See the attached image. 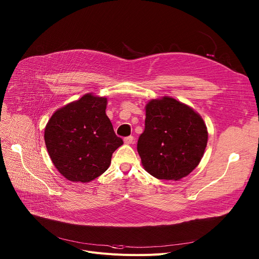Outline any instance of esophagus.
<instances>
[{"mask_svg": "<svg viewBox=\"0 0 259 259\" xmlns=\"http://www.w3.org/2000/svg\"><path fill=\"white\" fill-rule=\"evenodd\" d=\"M133 141H134V138H133V137H127V138L124 139V143H125L126 145H131V144H133Z\"/></svg>", "mask_w": 259, "mask_h": 259, "instance_id": "34e87169", "label": "esophagus"}]
</instances>
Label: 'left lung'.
Returning <instances> with one entry per match:
<instances>
[{
	"label": "left lung",
	"mask_w": 259,
	"mask_h": 259,
	"mask_svg": "<svg viewBox=\"0 0 259 259\" xmlns=\"http://www.w3.org/2000/svg\"><path fill=\"white\" fill-rule=\"evenodd\" d=\"M145 109V131L138 142L144 169L158 180L186 178L205 153V121L193 108L170 97L149 101Z\"/></svg>",
	"instance_id": "1"
}]
</instances>
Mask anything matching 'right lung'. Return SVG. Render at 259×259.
Instances as JSON below:
<instances>
[{
  "label": "right lung",
  "instance_id": "1",
  "mask_svg": "<svg viewBox=\"0 0 259 259\" xmlns=\"http://www.w3.org/2000/svg\"><path fill=\"white\" fill-rule=\"evenodd\" d=\"M107 98L93 93L58 109L45 127L48 154L57 170L70 182L89 183L111 164L122 145L106 114Z\"/></svg>",
  "mask_w": 259,
  "mask_h": 259
}]
</instances>
